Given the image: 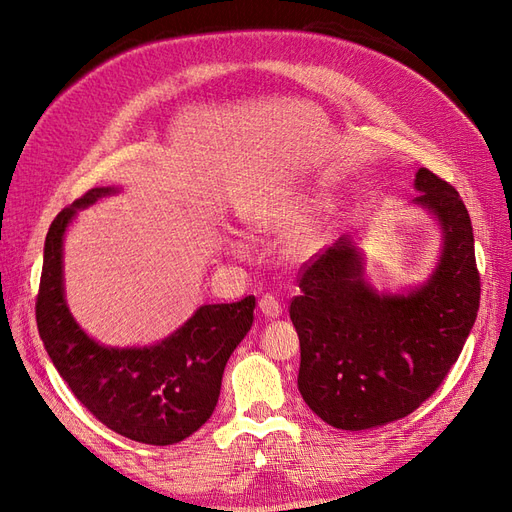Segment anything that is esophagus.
Segmentation results:
<instances>
[{
    "mask_svg": "<svg viewBox=\"0 0 512 512\" xmlns=\"http://www.w3.org/2000/svg\"><path fill=\"white\" fill-rule=\"evenodd\" d=\"M258 309H260L262 316L271 318V320L282 316V305H280V301H277L275 297H271V294H265V297L258 301Z\"/></svg>",
    "mask_w": 512,
    "mask_h": 512,
    "instance_id": "esophagus-1",
    "label": "esophagus"
}]
</instances>
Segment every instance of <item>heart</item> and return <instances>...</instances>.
<instances>
[{"mask_svg":"<svg viewBox=\"0 0 512 512\" xmlns=\"http://www.w3.org/2000/svg\"><path fill=\"white\" fill-rule=\"evenodd\" d=\"M316 211L312 198L307 196H273L260 200L243 211V222L258 235L284 237L301 230ZM318 232L307 230L292 239V252L309 254L316 250Z\"/></svg>","mask_w":512,"mask_h":512,"instance_id":"obj_1","label":"heart"}]
</instances>
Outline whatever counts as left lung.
<instances>
[{"label": "left lung", "mask_w": 512, "mask_h": 512, "mask_svg": "<svg viewBox=\"0 0 512 512\" xmlns=\"http://www.w3.org/2000/svg\"><path fill=\"white\" fill-rule=\"evenodd\" d=\"M412 205L442 232L436 269L423 284L378 292L350 235L303 265L290 303L299 333V393L324 423L346 431L399 421L423 404L455 365L474 327L480 277L474 232L453 185L418 168Z\"/></svg>", "instance_id": "1"}]
</instances>
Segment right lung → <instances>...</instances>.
Segmentation results:
<instances>
[{"label": "right lung", "instance_id": "obj_1", "mask_svg": "<svg viewBox=\"0 0 512 512\" xmlns=\"http://www.w3.org/2000/svg\"><path fill=\"white\" fill-rule=\"evenodd\" d=\"M117 192L111 185L89 190L53 220L44 241L36 322L59 376L100 423L134 442L166 446L209 421L224 367L254 322L256 299L200 305L175 333L151 346L113 348L89 337L66 303L64 237L76 213Z\"/></svg>", "mask_w": 512, "mask_h": 512}]
</instances>
